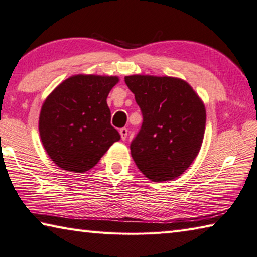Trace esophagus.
<instances>
[{"label": "esophagus", "mask_w": 257, "mask_h": 257, "mask_svg": "<svg viewBox=\"0 0 257 257\" xmlns=\"http://www.w3.org/2000/svg\"><path fill=\"white\" fill-rule=\"evenodd\" d=\"M119 133H120L121 139H122V141H124V139L127 138V136H128V129L127 128H121Z\"/></svg>", "instance_id": "34e87169"}]
</instances>
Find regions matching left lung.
Wrapping results in <instances>:
<instances>
[{
  "label": "left lung",
  "instance_id": "left-lung-1",
  "mask_svg": "<svg viewBox=\"0 0 257 257\" xmlns=\"http://www.w3.org/2000/svg\"><path fill=\"white\" fill-rule=\"evenodd\" d=\"M124 81L143 115L142 127L130 143L135 163L152 181L176 179L201 150L205 106L178 78L138 75L124 77Z\"/></svg>",
  "mask_w": 257,
  "mask_h": 257
}]
</instances>
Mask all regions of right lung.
Wrapping results in <instances>:
<instances>
[{"mask_svg":"<svg viewBox=\"0 0 257 257\" xmlns=\"http://www.w3.org/2000/svg\"><path fill=\"white\" fill-rule=\"evenodd\" d=\"M118 81V77L77 75L61 82L45 99L38 124L41 139L63 170L88 171L120 139L106 104Z\"/></svg>","mask_w":257,"mask_h":257,"instance_id":"obj_1","label":"right lung"}]
</instances>
